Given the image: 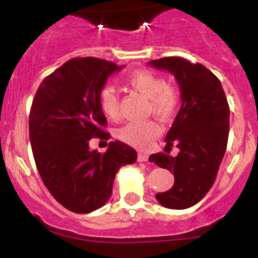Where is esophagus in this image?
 Here are the masks:
<instances>
[{"label": "esophagus", "mask_w": 258, "mask_h": 258, "mask_svg": "<svg viewBox=\"0 0 258 258\" xmlns=\"http://www.w3.org/2000/svg\"><path fill=\"white\" fill-rule=\"evenodd\" d=\"M149 160V155L145 154V152H140L138 154V161H147Z\"/></svg>", "instance_id": "obj_1"}]
</instances>
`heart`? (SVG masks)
I'll list each match as a JSON object with an SVG mask.
<instances>
[{"mask_svg":"<svg viewBox=\"0 0 258 258\" xmlns=\"http://www.w3.org/2000/svg\"><path fill=\"white\" fill-rule=\"evenodd\" d=\"M125 83L133 92L149 99V112L163 121H169L178 109V89L166 84L165 79L159 74L149 70L136 71L126 76ZM99 106L104 115L109 118H117L120 115V95L113 86H103L99 92ZM160 126L152 120L147 121H132L118 129L117 136L127 145L145 150L149 149L157 136Z\"/></svg>","mask_w":258,"mask_h":258,"instance_id":"1","label":"heart"}]
</instances>
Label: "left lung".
<instances>
[{
    "label": "left lung",
    "instance_id": "obj_1",
    "mask_svg": "<svg viewBox=\"0 0 258 258\" xmlns=\"http://www.w3.org/2000/svg\"><path fill=\"white\" fill-rule=\"evenodd\" d=\"M149 64L174 75L182 101L165 137V150L174 145L178 155L157 152L149 159L174 174L173 187L156 194V199L166 208H190L206 197L217 177L229 138V103L220 80L200 63L166 56Z\"/></svg>",
    "mask_w": 258,
    "mask_h": 258
}]
</instances>
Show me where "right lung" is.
Listing matches in <instances>:
<instances>
[{"label": "right lung", "instance_id": "add662e5", "mask_svg": "<svg viewBox=\"0 0 258 258\" xmlns=\"http://www.w3.org/2000/svg\"><path fill=\"white\" fill-rule=\"evenodd\" d=\"M115 63L74 58L46 76L38 86L31 112L29 138L41 179L54 199L75 213H90L106 204L115 175L137 160L136 150L120 141L104 154L89 149L92 138L109 140L99 92Z\"/></svg>", "mask_w": 258, "mask_h": 258}]
</instances>
